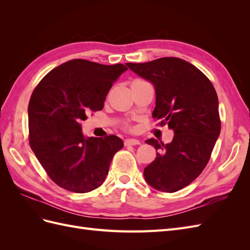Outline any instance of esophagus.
I'll list each match as a JSON object with an SVG mask.
<instances>
[{
	"mask_svg": "<svg viewBox=\"0 0 250 250\" xmlns=\"http://www.w3.org/2000/svg\"><path fill=\"white\" fill-rule=\"evenodd\" d=\"M124 145L125 146H135V145H140V142L138 140L129 139V140H126L124 142Z\"/></svg>",
	"mask_w": 250,
	"mask_h": 250,
	"instance_id": "1",
	"label": "esophagus"
}]
</instances>
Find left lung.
I'll return each mask as SVG.
<instances>
[{
    "mask_svg": "<svg viewBox=\"0 0 250 250\" xmlns=\"http://www.w3.org/2000/svg\"><path fill=\"white\" fill-rule=\"evenodd\" d=\"M126 65L153 83L156 105L152 117L174 130L169 144L146 141L156 149V158L144 170V176L156 190L177 192L207 167L220 134L215 87L199 69L177 57Z\"/></svg>",
    "mask_w": 250,
    "mask_h": 250,
    "instance_id": "8db88e82",
    "label": "left lung"
}]
</instances>
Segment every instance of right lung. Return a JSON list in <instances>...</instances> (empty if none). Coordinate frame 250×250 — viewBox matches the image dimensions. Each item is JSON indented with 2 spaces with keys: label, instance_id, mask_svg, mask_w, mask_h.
Returning a JSON list of instances; mask_svg holds the SVG:
<instances>
[{
  "label": "right lung",
  "instance_id": "add662e5",
  "mask_svg": "<svg viewBox=\"0 0 250 250\" xmlns=\"http://www.w3.org/2000/svg\"><path fill=\"white\" fill-rule=\"evenodd\" d=\"M127 67L73 59L50 71L29 101V144L48 176L60 188L86 193L103 184L123 141L83 137L81 122L101 110L109 89Z\"/></svg>",
  "mask_w": 250,
  "mask_h": 250
}]
</instances>
